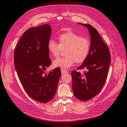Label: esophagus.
Wrapping results in <instances>:
<instances>
[{"mask_svg":"<svg viewBox=\"0 0 127 127\" xmlns=\"http://www.w3.org/2000/svg\"><path fill=\"white\" fill-rule=\"evenodd\" d=\"M61 74H65V73H68V71H66V69H61Z\"/></svg>","mask_w":127,"mask_h":127,"instance_id":"34e87169","label":"esophagus"}]
</instances>
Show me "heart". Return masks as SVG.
Returning <instances> with one entry per match:
<instances>
[{"label":"heart","instance_id":"heart-1","mask_svg":"<svg viewBox=\"0 0 127 127\" xmlns=\"http://www.w3.org/2000/svg\"><path fill=\"white\" fill-rule=\"evenodd\" d=\"M59 44L53 39L49 40L47 49L49 54L56 58L62 50H64L63 58L53 61V66L62 68H68L74 63H82L89 55L90 43L88 39L81 37L72 32H68L59 36Z\"/></svg>","mask_w":127,"mask_h":127}]
</instances>
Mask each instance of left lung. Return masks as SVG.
<instances>
[{
  "label": "left lung",
  "mask_w": 127,
  "mask_h": 127,
  "mask_svg": "<svg viewBox=\"0 0 127 127\" xmlns=\"http://www.w3.org/2000/svg\"><path fill=\"white\" fill-rule=\"evenodd\" d=\"M78 24L88 28L91 42L88 56L77 68H85L87 72H84L83 75L77 71L71 72L72 89L77 99L87 101L95 96L105 84L111 63V56L108 47L95 28L90 24Z\"/></svg>",
  "instance_id": "left-lung-1"
}]
</instances>
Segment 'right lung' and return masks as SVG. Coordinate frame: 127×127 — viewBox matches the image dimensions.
<instances>
[{
  "mask_svg": "<svg viewBox=\"0 0 127 127\" xmlns=\"http://www.w3.org/2000/svg\"><path fill=\"white\" fill-rule=\"evenodd\" d=\"M49 24L31 28L18 41L14 53V64L21 83L29 96L37 102L46 103L54 97L60 69L45 72L50 66L47 44L51 36Z\"/></svg>",
  "mask_w": 127,
  "mask_h": 127,
  "instance_id": "obj_1",
  "label": "right lung"
}]
</instances>
